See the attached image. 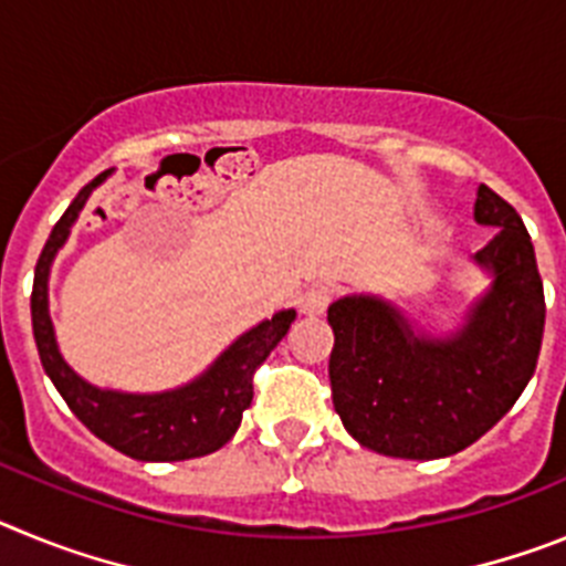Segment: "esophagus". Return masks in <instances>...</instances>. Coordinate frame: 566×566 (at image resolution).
<instances>
[{"mask_svg": "<svg viewBox=\"0 0 566 566\" xmlns=\"http://www.w3.org/2000/svg\"><path fill=\"white\" fill-rule=\"evenodd\" d=\"M337 289L332 283H314L306 292L300 294V312L303 314H323L328 308V303L334 300Z\"/></svg>", "mask_w": 566, "mask_h": 566, "instance_id": "34e87169", "label": "esophagus"}]
</instances>
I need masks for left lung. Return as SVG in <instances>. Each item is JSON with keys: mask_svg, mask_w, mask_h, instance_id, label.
I'll return each mask as SVG.
<instances>
[{"mask_svg": "<svg viewBox=\"0 0 566 566\" xmlns=\"http://www.w3.org/2000/svg\"><path fill=\"white\" fill-rule=\"evenodd\" d=\"M476 221L499 227L476 254L496 280L459 337L417 339L391 306L371 297H345L328 308L334 411L371 451L453 457L516 405L536 371L547 306L533 240L516 209L484 184Z\"/></svg>", "mask_w": 566, "mask_h": 566, "instance_id": "8db88e82", "label": "left lung"}]
</instances>
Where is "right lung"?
Wrapping results in <instances>:
<instances>
[{
  "label": "right lung",
  "instance_id": "right-lung-1",
  "mask_svg": "<svg viewBox=\"0 0 566 566\" xmlns=\"http://www.w3.org/2000/svg\"><path fill=\"white\" fill-rule=\"evenodd\" d=\"M104 178L107 172L96 175L87 187L78 189L36 260L30 317H33L39 359L70 411L115 451L142 459V462H181V459L207 457L234 437L243 411L252 405L254 371L266 363L274 345L286 337L294 312L274 314L272 319L243 334L201 379H195L178 391L133 397V394L98 391L78 379L67 368L53 339V326L48 317V272L67 240L70 227L76 223L78 212L87 203L90 192Z\"/></svg>",
  "mask_w": 566,
  "mask_h": 566
}]
</instances>
